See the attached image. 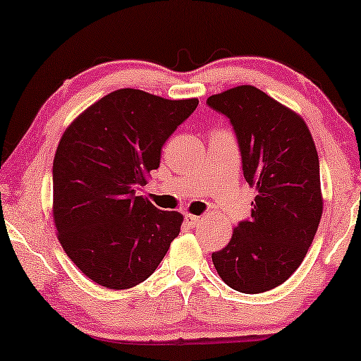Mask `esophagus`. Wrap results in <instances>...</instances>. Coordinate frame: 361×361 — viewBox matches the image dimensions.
Instances as JSON below:
<instances>
[{
    "mask_svg": "<svg viewBox=\"0 0 361 361\" xmlns=\"http://www.w3.org/2000/svg\"><path fill=\"white\" fill-rule=\"evenodd\" d=\"M185 224L187 225H190V226H195V225H199L200 224V216H197V215H190V214H187L185 215Z\"/></svg>",
    "mask_w": 361,
    "mask_h": 361,
    "instance_id": "esophagus-1",
    "label": "esophagus"
}]
</instances>
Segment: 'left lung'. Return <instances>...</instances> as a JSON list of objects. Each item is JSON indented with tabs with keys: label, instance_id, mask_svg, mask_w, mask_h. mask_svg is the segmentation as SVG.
Wrapping results in <instances>:
<instances>
[{
	"label": "left lung",
	"instance_id": "obj_1",
	"mask_svg": "<svg viewBox=\"0 0 361 361\" xmlns=\"http://www.w3.org/2000/svg\"><path fill=\"white\" fill-rule=\"evenodd\" d=\"M230 120L243 176L255 187L251 219L212 253L230 288L259 294L283 284L302 263L322 216L319 154L302 118L253 85L207 98Z\"/></svg>",
	"mask_w": 361,
	"mask_h": 361
}]
</instances>
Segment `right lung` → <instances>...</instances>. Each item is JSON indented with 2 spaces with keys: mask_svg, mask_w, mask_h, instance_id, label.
Wrapping results in <instances>:
<instances>
[{
  "mask_svg": "<svg viewBox=\"0 0 361 361\" xmlns=\"http://www.w3.org/2000/svg\"><path fill=\"white\" fill-rule=\"evenodd\" d=\"M197 105V98L166 100L121 88L88 106L62 135L52 166L54 221L63 251L97 284L142 283L179 235L182 215L156 209L136 190Z\"/></svg>",
  "mask_w": 361,
  "mask_h": 361,
  "instance_id": "right-lung-1",
  "label": "right lung"
}]
</instances>
